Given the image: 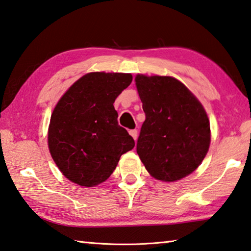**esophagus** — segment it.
Here are the masks:
<instances>
[{"label": "esophagus", "mask_w": 251, "mask_h": 251, "mask_svg": "<svg viewBox=\"0 0 251 251\" xmlns=\"http://www.w3.org/2000/svg\"><path fill=\"white\" fill-rule=\"evenodd\" d=\"M129 133H130V135L132 136V138L134 139V141L138 139V130H135V129L134 130H130Z\"/></svg>", "instance_id": "esophagus-1"}]
</instances>
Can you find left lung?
I'll list each match as a JSON object with an SVG mask.
<instances>
[{"label":"left lung","mask_w":251,"mask_h":251,"mask_svg":"<svg viewBox=\"0 0 251 251\" xmlns=\"http://www.w3.org/2000/svg\"><path fill=\"white\" fill-rule=\"evenodd\" d=\"M135 84L145 112L136 143L142 163L158 180L188 176L209 151L210 121L204 108L174 77L138 74Z\"/></svg>","instance_id":"1"}]
</instances>
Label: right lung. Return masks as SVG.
I'll return each instance as SVG.
<instances>
[{
  "label": "right lung",
  "mask_w": 251,
  "mask_h": 251,
  "mask_svg": "<svg viewBox=\"0 0 251 251\" xmlns=\"http://www.w3.org/2000/svg\"><path fill=\"white\" fill-rule=\"evenodd\" d=\"M132 82L126 73L93 72L77 79L51 115L48 145L56 166L82 187L107 180L134 140L118 125L116 98Z\"/></svg>",
  "instance_id": "1"
}]
</instances>
